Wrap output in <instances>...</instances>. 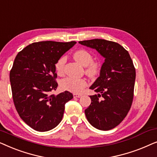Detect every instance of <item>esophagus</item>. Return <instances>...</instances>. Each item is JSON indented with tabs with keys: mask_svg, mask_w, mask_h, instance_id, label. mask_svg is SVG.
<instances>
[{
	"mask_svg": "<svg viewBox=\"0 0 157 157\" xmlns=\"http://www.w3.org/2000/svg\"><path fill=\"white\" fill-rule=\"evenodd\" d=\"M81 96H82V95H81V94H74V98H80Z\"/></svg>",
	"mask_w": 157,
	"mask_h": 157,
	"instance_id": "34e87169",
	"label": "esophagus"
}]
</instances>
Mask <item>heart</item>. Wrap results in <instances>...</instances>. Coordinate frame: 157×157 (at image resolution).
<instances>
[{"instance_id": "1", "label": "heart", "mask_w": 157, "mask_h": 157, "mask_svg": "<svg viewBox=\"0 0 157 157\" xmlns=\"http://www.w3.org/2000/svg\"><path fill=\"white\" fill-rule=\"evenodd\" d=\"M74 60L86 67V74L89 76H95L99 73L100 64L98 62H94L93 56L89 51L84 49H80L75 51L73 54ZM66 62V58L62 56L58 60L56 63V69L58 74H61L63 72L64 66ZM87 86V81L83 78H66L61 81V86L66 91L79 93Z\"/></svg>"}]
</instances>
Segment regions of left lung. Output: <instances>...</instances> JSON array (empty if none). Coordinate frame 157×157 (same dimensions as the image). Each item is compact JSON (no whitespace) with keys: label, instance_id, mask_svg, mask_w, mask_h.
Instances as JSON below:
<instances>
[{"label":"left lung","instance_id":"1","mask_svg":"<svg viewBox=\"0 0 157 157\" xmlns=\"http://www.w3.org/2000/svg\"><path fill=\"white\" fill-rule=\"evenodd\" d=\"M78 43L95 49L105 59L99 76L89 87L98 94L90 96L86 117L98 129H112L123 121L132 104L136 78L133 61L128 51L116 42L96 38Z\"/></svg>","mask_w":157,"mask_h":157}]
</instances>
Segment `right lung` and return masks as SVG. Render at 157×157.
Masks as SVG:
<instances>
[{"label": "right lung", "mask_w": 157, "mask_h": 157, "mask_svg": "<svg viewBox=\"0 0 157 157\" xmlns=\"http://www.w3.org/2000/svg\"><path fill=\"white\" fill-rule=\"evenodd\" d=\"M76 41H40L29 45L17 54L10 72L13 102L19 116L30 127L47 132L59 125L65 104L73 94L57 89L56 63Z\"/></svg>", "instance_id": "obj_1"}]
</instances>
